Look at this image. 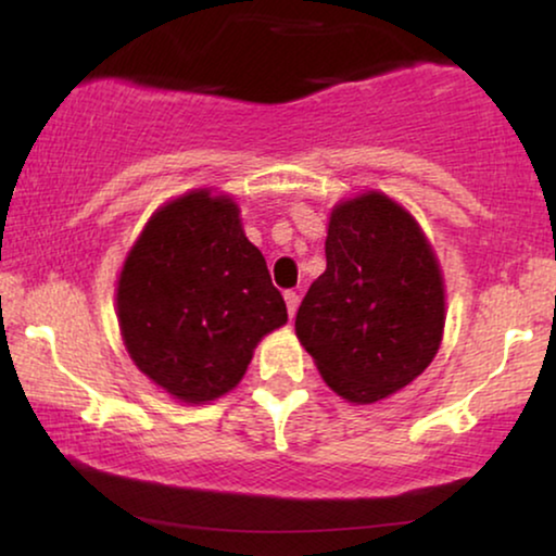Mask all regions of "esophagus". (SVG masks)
Returning a JSON list of instances; mask_svg holds the SVG:
<instances>
[{
  "mask_svg": "<svg viewBox=\"0 0 556 556\" xmlns=\"http://www.w3.org/2000/svg\"><path fill=\"white\" fill-rule=\"evenodd\" d=\"M283 299H286V306H288V316H295V308H299V293H295V291H286L283 293Z\"/></svg>",
  "mask_w": 556,
  "mask_h": 556,
  "instance_id": "1",
  "label": "esophagus"
}]
</instances>
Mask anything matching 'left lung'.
<instances>
[{
  "mask_svg": "<svg viewBox=\"0 0 556 556\" xmlns=\"http://www.w3.org/2000/svg\"><path fill=\"white\" fill-rule=\"evenodd\" d=\"M443 314L438 261L400 204L369 192L331 212L295 333L333 392L367 405L407 387L438 354Z\"/></svg>",
  "mask_w": 556,
  "mask_h": 556,
  "instance_id": "obj_1",
  "label": "left lung"
}]
</instances>
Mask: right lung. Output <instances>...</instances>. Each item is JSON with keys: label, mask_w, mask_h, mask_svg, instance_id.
<instances>
[{"label": "right lung", "mask_w": 556, "mask_h": 556, "mask_svg": "<svg viewBox=\"0 0 556 556\" xmlns=\"http://www.w3.org/2000/svg\"><path fill=\"white\" fill-rule=\"evenodd\" d=\"M288 321L230 197H179L149 219L118 280V324L143 375L185 402L230 392L265 333Z\"/></svg>", "instance_id": "obj_1"}]
</instances>
